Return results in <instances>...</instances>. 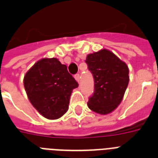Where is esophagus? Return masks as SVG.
<instances>
[{"label":"esophagus","instance_id":"34e87169","mask_svg":"<svg viewBox=\"0 0 158 158\" xmlns=\"http://www.w3.org/2000/svg\"><path fill=\"white\" fill-rule=\"evenodd\" d=\"M75 79L78 83H79V81H80V76H79V74H77V75H75Z\"/></svg>","mask_w":158,"mask_h":158}]
</instances>
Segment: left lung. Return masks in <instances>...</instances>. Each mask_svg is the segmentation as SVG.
Instances as JSON below:
<instances>
[{
	"label": "left lung",
	"mask_w": 158,
	"mask_h": 158,
	"mask_svg": "<svg viewBox=\"0 0 158 158\" xmlns=\"http://www.w3.org/2000/svg\"><path fill=\"white\" fill-rule=\"evenodd\" d=\"M85 61L94 79V92L88 102V108L100 114H108L123 98L129 83L128 66L105 48L88 54Z\"/></svg>",
	"instance_id": "8db88e82"
}]
</instances>
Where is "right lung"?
I'll list each match as a JSON object with an SVG mask.
<instances>
[{"label": "right lung", "mask_w": 158, "mask_h": 158, "mask_svg": "<svg viewBox=\"0 0 158 158\" xmlns=\"http://www.w3.org/2000/svg\"><path fill=\"white\" fill-rule=\"evenodd\" d=\"M24 88L35 109L48 119H57L66 114L70 98L78 83L66 65L57 58H43L26 73Z\"/></svg>", "instance_id": "add662e5"}]
</instances>
